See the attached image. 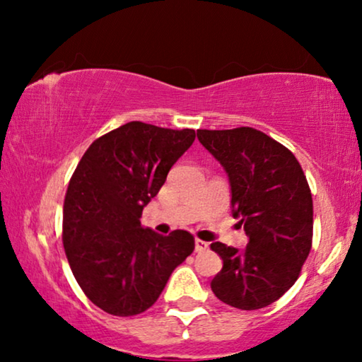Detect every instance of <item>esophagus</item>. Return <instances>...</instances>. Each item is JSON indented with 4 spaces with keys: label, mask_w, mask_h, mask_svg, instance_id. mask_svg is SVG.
Instances as JSON below:
<instances>
[{
    "label": "esophagus",
    "mask_w": 362,
    "mask_h": 362,
    "mask_svg": "<svg viewBox=\"0 0 362 362\" xmlns=\"http://www.w3.org/2000/svg\"><path fill=\"white\" fill-rule=\"evenodd\" d=\"M207 249V242L201 240V239H196L194 240V250L196 252H204Z\"/></svg>",
    "instance_id": "obj_1"
}]
</instances>
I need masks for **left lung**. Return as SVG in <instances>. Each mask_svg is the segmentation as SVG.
Segmentation results:
<instances>
[{"label":"left lung","instance_id":"left-lung-1","mask_svg":"<svg viewBox=\"0 0 362 362\" xmlns=\"http://www.w3.org/2000/svg\"><path fill=\"white\" fill-rule=\"evenodd\" d=\"M197 140L227 173L232 216L249 237L242 250L212 242L222 270L211 288L234 308H265L295 284L311 250L313 199L303 170L288 148L249 127L197 130Z\"/></svg>","mask_w":362,"mask_h":362}]
</instances>
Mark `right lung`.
Wrapping results in <instances>:
<instances>
[{"label":"right lung","mask_w":362,"mask_h":362,"mask_svg":"<svg viewBox=\"0 0 362 362\" xmlns=\"http://www.w3.org/2000/svg\"><path fill=\"white\" fill-rule=\"evenodd\" d=\"M194 138L189 128L130 122L93 141L74 171L64 201V249L83 293L107 313L150 308L194 250L189 232L161 235L140 221Z\"/></svg>","instance_id":"right-lung-1"}]
</instances>
